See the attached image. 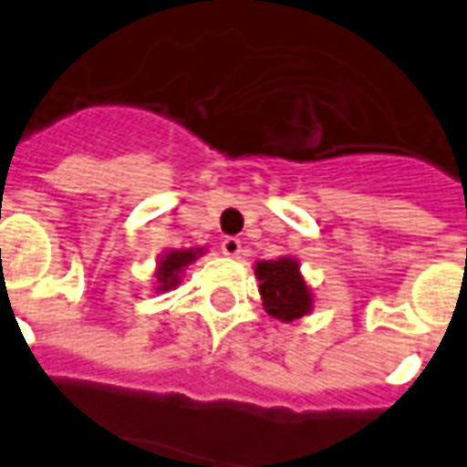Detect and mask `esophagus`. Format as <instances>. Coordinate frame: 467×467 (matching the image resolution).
<instances>
[{
  "label": "esophagus",
  "mask_w": 467,
  "mask_h": 467,
  "mask_svg": "<svg viewBox=\"0 0 467 467\" xmlns=\"http://www.w3.org/2000/svg\"><path fill=\"white\" fill-rule=\"evenodd\" d=\"M220 249H223V254H227V256H240L242 242L237 240V237H225V240L220 242Z\"/></svg>",
  "instance_id": "1"
}]
</instances>
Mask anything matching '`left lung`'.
<instances>
[{
	"label": "left lung",
	"instance_id": "1",
	"mask_svg": "<svg viewBox=\"0 0 467 467\" xmlns=\"http://www.w3.org/2000/svg\"><path fill=\"white\" fill-rule=\"evenodd\" d=\"M259 293H262L264 310L281 322H293L310 315L312 291L300 274L298 259L278 256L269 262H256L254 266Z\"/></svg>",
	"mask_w": 467,
	"mask_h": 467
}]
</instances>
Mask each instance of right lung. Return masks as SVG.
<instances>
[{
  "label": "right lung",
  "instance_id": "1",
  "mask_svg": "<svg viewBox=\"0 0 467 467\" xmlns=\"http://www.w3.org/2000/svg\"><path fill=\"white\" fill-rule=\"evenodd\" d=\"M205 249L203 247H196V249H169L164 254L157 259V271H155V278H157V285L155 291L157 293H164V291H171L176 285L182 284V274L183 269L193 264L198 256L203 254Z\"/></svg>",
  "mask_w": 467,
  "mask_h": 467
}]
</instances>
